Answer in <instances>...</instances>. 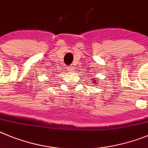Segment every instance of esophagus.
Masks as SVG:
<instances>
[{"label": "esophagus", "mask_w": 148, "mask_h": 148, "mask_svg": "<svg viewBox=\"0 0 148 148\" xmlns=\"http://www.w3.org/2000/svg\"><path fill=\"white\" fill-rule=\"evenodd\" d=\"M69 70L70 71H74V66H69Z\"/></svg>", "instance_id": "obj_1"}]
</instances>
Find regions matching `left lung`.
Masks as SVG:
<instances>
[{
	"mask_svg": "<svg viewBox=\"0 0 148 148\" xmlns=\"http://www.w3.org/2000/svg\"><path fill=\"white\" fill-rule=\"evenodd\" d=\"M95 80H96V79H95ZM95 80H94V81H95Z\"/></svg>",
	"mask_w": 148,
	"mask_h": 148,
	"instance_id": "8db88e82",
	"label": "left lung"
}]
</instances>
